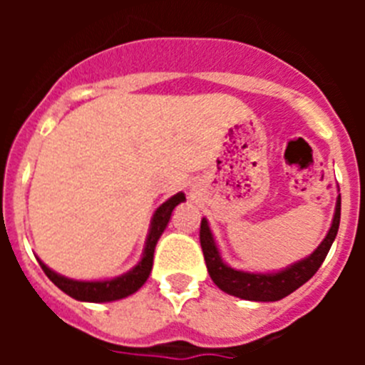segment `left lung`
I'll list each match as a JSON object with an SVG mask.
<instances>
[{
  "instance_id": "obj_1",
  "label": "left lung",
  "mask_w": 365,
  "mask_h": 365,
  "mask_svg": "<svg viewBox=\"0 0 365 365\" xmlns=\"http://www.w3.org/2000/svg\"><path fill=\"white\" fill-rule=\"evenodd\" d=\"M340 205L341 199L338 195L331 228H329L325 240L318 245V248L311 256L298 261V263H292L287 269L269 274L245 272V270H235L228 267L222 261L221 254H219V248L215 245L210 227H208V221L202 217L199 240H201L206 269H208L212 282L227 294L237 296L241 299H250V302H278V299L285 298L291 292H294L296 289H299L303 283L309 282L324 263L329 248H331L338 234V227H340Z\"/></svg>"
}]
</instances>
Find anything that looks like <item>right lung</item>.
Segmentation results:
<instances>
[{
    "mask_svg": "<svg viewBox=\"0 0 365 365\" xmlns=\"http://www.w3.org/2000/svg\"><path fill=\"white\" fill-rule=\"evenodd\" d=\"M185 193L180 192L173 197L168 199L166 202L155 210L153 219H151L150 232H148L146 237V247H144L143 259L138 261L137 265L130 270V272L122 274L113 279H104V282H80V279H71L62 276V274H56L54 270H51L49 267L45 265L43 261H40V267L43 269V272L47 274V278L54 283V285L63 291L66 294H69L71 298L78 299V302H91V303H106V302H115V299H122L131 296L133 292H137L140 287L146 283V279L150 278L151 267H153V252L155 245L159 241V237L163 235L164 228L168 227L170 217H172V212L179 202L185 201Z\"/></svg>",
    "mask_w": 365,
    "mask_h": 365,
    "instance_id": "add662e5",
    "label": "right lung"
}]
</instances>
